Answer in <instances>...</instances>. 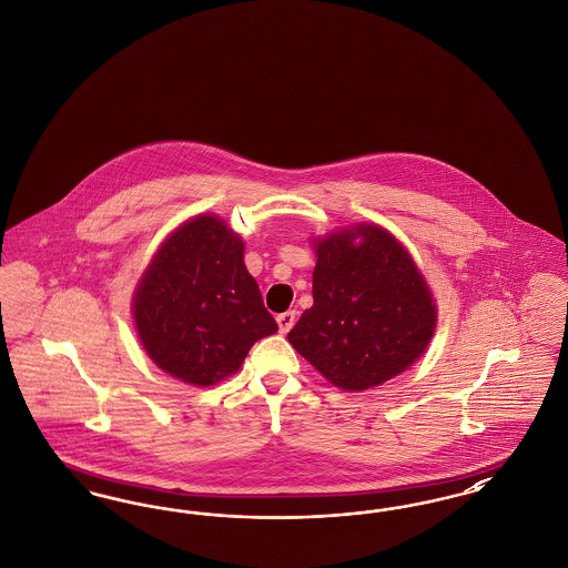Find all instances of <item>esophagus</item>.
Here are the masks:
<instances>
[{"mask_svg": "<svg viewBox=\"0 0 568 568\" xmlns=\"http://www.w3.org/2000/svg\"><path fill=\"white\" fill-rule=\"evenodd\" d=\"M276 323H278V329H281V334H287L292 327H294L295 323V313L294 311H287V313H281L278 317H276Z\"/></svg>", "mask_w": 568, "mask_h": 568, "instance_id": "1", "label": "esophagus"}]
</instances>
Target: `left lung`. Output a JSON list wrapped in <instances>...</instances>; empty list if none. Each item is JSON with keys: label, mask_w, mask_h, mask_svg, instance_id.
<instances>
[{"label": "left lung", "mask_w": 568, "mask_h": 568, "mask_svg": "<svg viewBox=\"0 0 568 568\" xmlns=\"http://www.w3.org/2000/svg\"><path fill=\"white\" fill-rule=\"evenodd\" d=\"M315 250V304L287 334L295 351L344 390L408 369L429 346L437 311L406 247L385 227L359 224Z\"/></svg>", "instance_id": "obj_1"}]
</instances>
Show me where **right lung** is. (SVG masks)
Returning <instances> with one entry per match:
<instances>
[{"instance_id": "1", "label": "right lung", "mask_w": 568, "mask_h": 568, "mask_svg": "<svg viewBox=\"0 0 568 568\" xmlns=\"http://www.w3.org/2000/svg\"><path fill=\"white\" fill-rule=\"evenodd\" d=\"M243 253L224 220L199 215L160 245L136 285L133 315L145 353L187 385L224 381L278 329Z\"/></svg>"}]
</instances>
